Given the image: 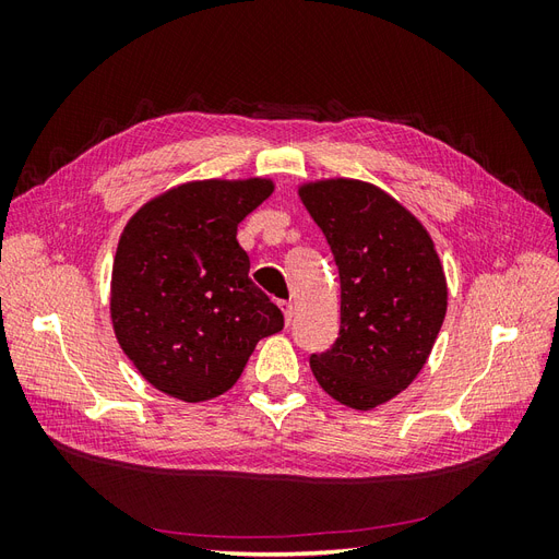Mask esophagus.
I'll list each match as a JSON object with an SVG mask.
<instances>
[{
  "label": "esophagus",
  "instance_id": "obj_1",
  "mask_svg": "<svg viewBox=\"0 0 559 559\" xmlns=\"http://www.w3.org/2000/svg\"><path fill=\"white\" fill-rule=\"evenodd\" d=\"M280 310L284 314V324L289 326L292 319H294V306H292V302H280Z\"/></svg>",
  "mask_w": 559,
  "mask_h": 559
}]
</instances>
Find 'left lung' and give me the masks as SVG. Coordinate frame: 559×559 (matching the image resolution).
Masks as SVG:
<instances>
[{
    "instance_id": "1",
    "label": "left lung",
    "mask_w": 559,
    "mask_h": 559,
    "mask_svg": "<svg viewBox=\"0 0 559 559\" xmlns=\"http://www.w3.org/2000/svg\"><path fill=\"white\" fill-rule=\"evenodd\" d=\"M341 273V331L310 368L354 411L392 401L425 368L448 310V282L425 224L380 186L333 177L298 183Z\"/></svg>"
}]
</instances>
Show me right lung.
Returning <instances> with one entry per match:
<instances>
[{
	"label": "right lung",
	"instance_id": "add662e5",
	"mask_svg": "<svg viewBox=\"0 0 559 559\" xmlns=\"http://www.w3.org/2000/svg\"><path fill=\"white\" fill-rule=\"evenodd\" d=\"M275 191L270 177L193 179L134 212L111 265L118 345L158 392L186 403L222 396L284 317L249 280L238 226Z\"/></svg>",
	"mask_w": 559,
	"mask_h": 559
}]
</instances>
